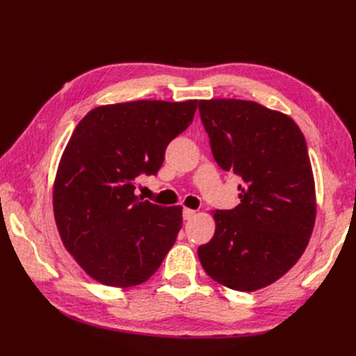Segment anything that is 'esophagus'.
Returning <instances> with one entry per match:
<instances>
[{
  "mask_svg": "<svg viewBox=\"0 0 356 356\" xmlns=\"http://www.w3.org/2000/svg\"><path fill=\"white\" fill-rule=\"evenodd\" d=\"M195 215H196V211L188 209V208L182 209V218H184L186 221H188V220H191V218H195Z\"/></svg>",
  "mask_w": 356,
  "mask_h": 356,
  "instance_id": "esophagus-1",
  "label": "esophagus"
}]
</instances>
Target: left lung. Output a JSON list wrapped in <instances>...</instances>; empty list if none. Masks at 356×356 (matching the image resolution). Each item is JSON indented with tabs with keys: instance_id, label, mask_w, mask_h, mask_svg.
I'll return each mask as SVG.
<instances>
[{
	"instance_id": "1",
	"label": "left lung",
	"mask_w": 356,
	"mask_h": 356,
	"mask_svg": "<svg viewBox=\"0 0 356 356\" xmlns=\"http://www.w3.org/2000/svg\"><path fill=\"white\" fill-rule=\"evenodd\" d=\"M199 113L215 161L242 179L238 207L213 211L199 260L224 286L264 288L298 261L315 225L306 139L293 118L251 101H199Z\"/></svg>"
}]
</instances>
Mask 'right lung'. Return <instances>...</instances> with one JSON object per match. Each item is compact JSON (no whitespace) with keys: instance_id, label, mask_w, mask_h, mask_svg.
<instances>
[{"instance_id":"1","label":"right lung","mask_w":356,"mask_h":356,"mask_svg":"<svg viewBox=\"0 0 356 356\" xmlns=\"http://www.w3.org/2000/svg\"><path fill=\"white\" fill-rule=\"evenodd\" d=\"M197 101L98 106L74 129L58 168L53 211L63 245L83 270L108 286L145 282L182 227L181 207L135 195L156 175L166 147L191 124Z\"/></svg>"}]
</instances>
